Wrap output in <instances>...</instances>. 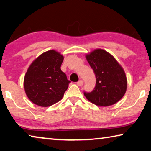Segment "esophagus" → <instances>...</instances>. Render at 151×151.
I'll use <instances>...</instances> for the list:
<instances>
[{"label":"esophagus","instance_id":"obj_1","mask_svg":"<svg viewBox=\"0 0 151 151\" xmlns=\"http://www.w3.org/2000/svg\"><path fill=\"white\" fill-rule=\"evenodd\" d=\"M83 81L82 80H80L77 82V85L79 86H82L83 85Z\"/></svg>","mask_w":151,"mask_h":151}]
</instances>
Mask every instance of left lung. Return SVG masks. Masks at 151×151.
Wrapping results in <instances>:
<instances>
[{"mask_svg":"<svg viewBox=\"0 0 151 151\" xmlns=\"http://www.w3.org/2000/svg\"><path fill=\"white\" fill-rule=\"evenodd\" d=\"M86 58L96 78L94 90L83 92L86 98L97 106H107L117 103L127 89L126 76L122 66L103 49L94 50Z\"/></svg>","mask_w":151,"mask_h":151,"instance_id":"obj_1","label":"left lung"}]
</instances>
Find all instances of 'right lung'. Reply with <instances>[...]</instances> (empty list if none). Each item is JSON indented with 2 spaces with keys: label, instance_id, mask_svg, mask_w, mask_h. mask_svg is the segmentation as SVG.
<instances>
[{
  "label": "right lung",
  "instance_id": "obj_1",
  "mask_svg": "<svg viewBox=\"0 0 151 151\" xmlns=\"http://www.w3.org/2000/svg\"><path fill=\"white\" fill-rule=\"evenodd\" d=\"M63 59L59 52L50 50L40 55L30 65L24 85L25 94L32 103L46 107L63 98L71 82L61 69Z\"/></svg>",
  "mask_w": 151,
  "mask_h": 151
}]
</instances>
